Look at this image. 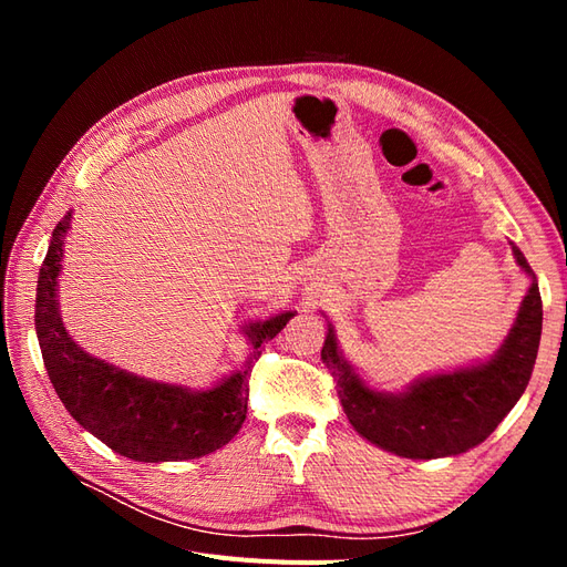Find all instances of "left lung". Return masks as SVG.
<instances>
[{
	"instance_id": "left-lung-1",
	"label": "left lung",
	"mask_w": 567,
	"mask_h": 567,
	"mask_svg": "<svg viewBox=\"0 0 567 567\" xmlns=\"http://www.w3.org/2000/svg\"><path fill=\"white\" fill-rule=\"evenodd\" d=\"M518 265L532 277L523 252L513 246ZM542 338V296L532 286L502 350L489 362L452 373L427 375L404 392L388 394L364 385L340 357L329 326L321 359L338 383V398L354 431L406 458L456 456L485 442L525 392Z\"/></svg>"
}]
</instances>
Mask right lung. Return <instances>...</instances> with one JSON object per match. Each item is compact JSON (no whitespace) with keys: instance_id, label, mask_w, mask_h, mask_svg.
Returning a JSON list of instances; mask_svg holds the SVG:
<instances>
[{"instance_id":"right-lung-1","label":"right lung","mask_w":567,"mask_h":567,"mask_svg":"<svg viewBox=\"0 0 567 567\" xmlns=\"http://www.w3.org/2000/svg\"><path fill=\"white\" fill-rule=\"evenodd\" d=\"M71 215L65 213L51 234L35 298L40 350L61 402L84 431L132 461H184L225 447L246 421L248 379L260 346L277 336L296 312L248 326L250 364L210 390L196 392L115 369L78 348L59 317L56 284Z\"/></svg>"}]
</instances>
